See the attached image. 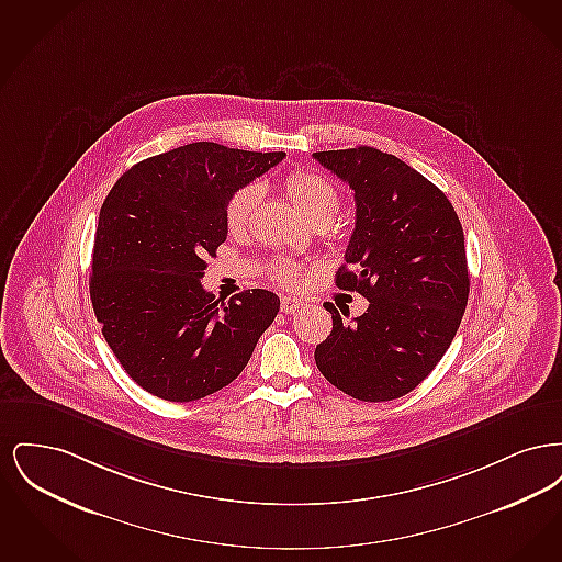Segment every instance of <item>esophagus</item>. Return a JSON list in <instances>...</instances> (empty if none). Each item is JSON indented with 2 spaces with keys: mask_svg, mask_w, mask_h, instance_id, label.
<instances>
[{
  "mask_svg": "<svg viewBox=\"0 0 562 562\" xmlns=\"http://www.w3.org/2000/svg\"><path fill=\"white\" fill-rule=\"evenodd\" d=\"M280 307H282L284 314H294V312H299V310L303 307V301H301V299H294V296H282Z\"/></svg>",
  "mask_w": 562,
  "mask_h": 562,
  "instance_id": "1",
  "label": "esophagus"
}]
</instances>
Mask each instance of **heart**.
<instances>
[{"instance_id":"1","label":"heart","mask_w":562,"mask_h":562,"mask_svg":"<svg viewBox=\"0 0 562 562\" xmlns=\"http://www.w3.org/2000/svg\"><path fill=\"white\" fill-rule=\"evenodd\" d=\"M286 191L293 198L296 209L305 214L314 225H318V223L328 225L341 209V193L337 186L314 170L291 172L286 179ZM261 198H263V186L259 181H250L229 195V202L225 209V221H227L229 232L240 234L248 227ZM303 273H305V268L289 261V259H278L271 266V276L278 282H282L284 286H296L301 282Z\"/></svg>"}]
</instances>
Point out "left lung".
<instances>
[{"label":"left lung","mask_w":562,"mask_h":562,"mask_svg":"<svg viewBox=\"0 0 562 562\" xmlns=\"http://www.w3.org/2000/svg\"><path fill=\"white\" fill-rule=\"evenodd\" d=\"M314 158L356 200V227L335 284L369 299V310L351 322L324 303L333 330L314 351L316 364L351 398H401L440 362L468 305L459 216L440 189L392 154L364 145Z\"/></svg>","instance_id":"obj_1"}]
</instances>
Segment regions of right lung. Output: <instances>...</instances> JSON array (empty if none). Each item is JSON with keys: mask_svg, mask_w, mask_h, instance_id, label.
I'll return each mask as SVG.
<instances>
[{"mask_svg": "<svg viewBox=\"0 0 562 562\" xmlns=\"http://www.w3.org/2000/svg\"><path fill=\"white\" fill-rule=\"evenodd\" d=\"M284 160L189 143L134 164L109 191L94 234L90 299L124 371L161 401L229 385L280 310L271 291L229 301L204 291L206 255L227 238L236 189Z\"/></svg>", "mask_w": 562, "mask_h": 562, "instance_id": "obj_1", "label": "right lung"}]
</instances>
